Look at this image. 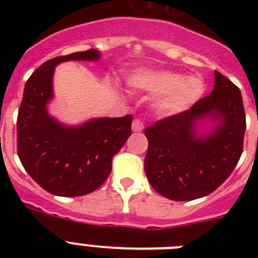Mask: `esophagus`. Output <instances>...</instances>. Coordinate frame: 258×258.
Segmentation results:
<instances>
[{
    "label": "esophagus",
    "instance_id": "1",
    "mask_svg": "<svg viewBox=\"0 0 258 258\" xmlns=\"http://www.w3.org/2000/svg\"><path fill=\"white\" fill-rule=\"evenodd\" d=\"M143 127H145V125H143V122L141 121V120H138V118L133 120V122H132V131L133 132H142Z\"/></svg>",
    "mask_w": 258,
    "mask_h": 258
}]
</instances>
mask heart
I'll list each match as a JSON object with an SVG mask.
<instances>
[{
    "instance_id": "obj_1",
    "label": "heart",
    "mask_w": 258,
    "mask_h": 258,
    "mask_svg": "<svg viewBox=\"0 0 258 258\" xmlns=\"http://www.w3.org/2000/svg\"><path fill=\"white\" fill-rule=\"evenodd\" d=\"M127 85L156 95L152 108L165 117L191 109L206 93V84L200 77L172 71L138 70L127 79Z\"/></svg>"
}]
</instances>
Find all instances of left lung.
I'll list each match as a JSON object with an SVG mask.
<instances>
[{
    "instance_id": "left-lung-1",
    "label": "left lung",
    "mask_w": 258,
    "mask_h": 258,
    "mask_svg": "<svg viewBox=\"0 0 258 258\" xmlns=\"http://www.w3.org/2000/svg\"><path fill=\"white\" fill-rule=\"evenodd\" d=\"M245 113L238 86L214 71V88L191 109L145 131L147 179L177 202L213 192L231 174L243 151Z\"/></svg>"
}]
</instances>
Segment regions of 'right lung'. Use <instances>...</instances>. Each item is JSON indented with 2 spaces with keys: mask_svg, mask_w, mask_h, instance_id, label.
<instances>
[{
  "mask_svg": "<svg viewBox=\"0 0 258 258\" xmlns=\"http://www.w3.org/2000/svg\"><path fill=\"white\" fill-rule=\"evenodd\" d=\"M99 59L101 52L94 49L50 59L24 88L17 122L18 156L32 178L56 197H83L102 186L111 173L112 157L132 133V115L67 125L49 113L56 66Z\"/></svg>",
  "mask_w": 258,
  "mask_h": 258,
  "instance_id": "add662e5",
  "label": "right lung"
}]
</instances>
